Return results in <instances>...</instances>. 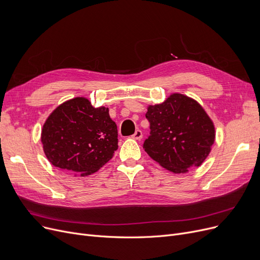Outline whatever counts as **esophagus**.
Returning a JSON list of instances; mask_svg holds the SVG:
<instances>
[{
  "label": "esophagus",
  "mask_w": 260,
  "mask_h": 260,
  "mask_svg": "<svg viewBox=\"0 0 260 260\" xmlns=\"http://www.w3.org/2000/svg\"><path fill=\"white\" fill-rule=\"evenodd\" d=\"M132 137L134 139H136V140H141L142 137H143V134H142V132L140 129H137V131L135 132V134L132 136Z\"/></svg>",
  "instance_id": "esophagus-1"
}]
</instances>
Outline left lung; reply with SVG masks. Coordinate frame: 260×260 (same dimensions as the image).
<instances>
[{
	"instance_id": "left-lung-1",
	"label": "left lung",
	"mask_w": 260,
	"mask_h": 260,
	"mask_svg": "<svg viewBox=\"0 0 260 260\" xmlns=\"http://www.w3.org/2000/svg\"><path fill=\"white\" fill-rule=\"evenodd\" d=\"M145 117L151 135L143 147L162 168L183 174L200 167L211 153L215 126L196 100L175 92L165 102L148 105Z\"/></svg>"
}]
</instances>
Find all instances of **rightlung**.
I'll return each mask as SVG.
<instances>
[{"label":"right lung","instance_id":"1","mask_svg":"<svg viewBox=\"0 0 260 260\" xmlns=\"http://www.w3.org/2000/svg\"><path fill=\"white\" fill-rule=\"evenodd\" d=\"M41 141L52 166L84 177L100 170L118 148L116 123L108 108L77 97L60 104L46 119Z\"/></svg>","mask_w":260,"mask_h":260}]
</instances>
